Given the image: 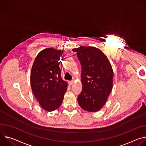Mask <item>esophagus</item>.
<instances>
[{
    "label": "esophagus",
    "instance_id": "obj_1",
    "mask_svg": "<svg viewBox=\"0 0 146 146\" xmlns=\"http://www.w3.org/2000/svg\"><path fill=\"white\" fill-rule=\"evenodd\" d=\"M68 83H69V86H72V85H73V81H69L68 82Z\"/></svg>",
    "mask_w": 146,
    "mask_h": 146
}]
</instances>
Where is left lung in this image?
Wrapping results in <instances>:
<instances>
[{
  "mask_svg": "<svg viewBox=\"0 0 146 146\" xmlns=\"http://www.w3.org/2000/svg\"><path fill=\"white\" fill-rule=\"evenodd\" d=\"M81 65L82 91L77 98L84 110L96 112L105 105L113 88V70L108 57L95 47L73 48Z\"/></svg>",
  "mask_w": 146,
  "mask_h": 146,
  "instance_id": "left-lung-1",
  "label": "left lung"
}]
</instances>
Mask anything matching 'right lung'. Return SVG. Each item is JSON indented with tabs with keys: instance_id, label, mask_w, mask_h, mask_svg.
Wrapping results in <instances>:
<instances>
[{
	"instance_id": "add662e5",
	"label": "right lung",
	"mask_w": 146,
	"mask_h": 146,
	"mask_svg": "<svg viewBox=\"0 0 146 146\" xmlns=\"http://www.w3.org/2000/svg\"><path fill=\"white\" fill-rule=\"evenodd\" d=\"M64 50L47 48L41 51L33 64L31 86L41 108L47 111L58 109L67 91V82L62 80L59 58Z\"/></svg>"
}]
</instances>
